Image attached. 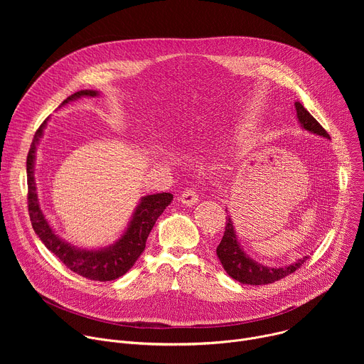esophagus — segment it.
Returning a JSON list of instances; mask_svg holds the SVG:
<instances>
[{
    "label": "esophagus",
    "instance_id": "obj_1",
    "mask_svg": "<svg viewBox=\"0 0 364 364\" xmlns=\"http://www.w3.org/2000/svg\"><path fill=\"white\" fill-rule=\"evenodd\" d=\"M197 200H198V196H197V193H196L193 188L184 190V191L181 193V196H180V201H181L184 205H193V204L197 203Z\"/></svg>",
    "mask_w": 364,
    "mask_h": 364
}]
</instances>
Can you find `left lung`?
Masks as SVG:
<instances>
[{"label": "left lung", "mask_w": 364, "mask_h": 364, "mask_svg": "<svg viewBox=\"0 0 364 364\" xmlns=\"http://www.w3.org/2000/svg\"><path fill=\"white\" fill-rule=\"evenodd\" d=\"M295 109H296L298 121L305 131H309L324 138H330L328 132L301 105L299 102H295ZM216 253H218V257L220 259L225 271L229 274V277H232L235 281H239L240 284H247V285H267V284L279 281L287 275L295 272L298 268H301V265H304V262L308 261L309 257V256H304L298 259L296 262L282 268H271L262 264H257L240 247L230 216H226L225 235L216 249Z\"/></svg>", "instance_id": "obj_1"}]
</instances>
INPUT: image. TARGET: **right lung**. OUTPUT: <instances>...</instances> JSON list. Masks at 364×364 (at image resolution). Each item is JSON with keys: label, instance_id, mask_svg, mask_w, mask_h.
<instances>
[{"label": "right lung", "instance_id": "1", "mask_svg": "<svg viewBox=\"0 0 364 364\" xmlns=\"http://www.w3.org/2000/svg\"><path fill=\"white\" fill-rule=\"evenodd\" d=\"M97 90H79L63 100L62 105L76 100L82 96H97ZM47 125V119L36 131L28 155H27V186H28V213L31 226L44 246L55 253L60 261L77 275L90 281H114L125 275L136 262V259L145 249V242L155 222L161 216L166 207L171 203L173 194L157 193L149 194L141 198L139 204L132 215V219L125 230V233L111 246L97 250H87L76 247L65 242L56 232L50 228L47 219L44 218L36 191L34 180V161L36 149L43 131Z\"/></svg>", "mask_w": 364, "mask_h": 364}]
</instances>
